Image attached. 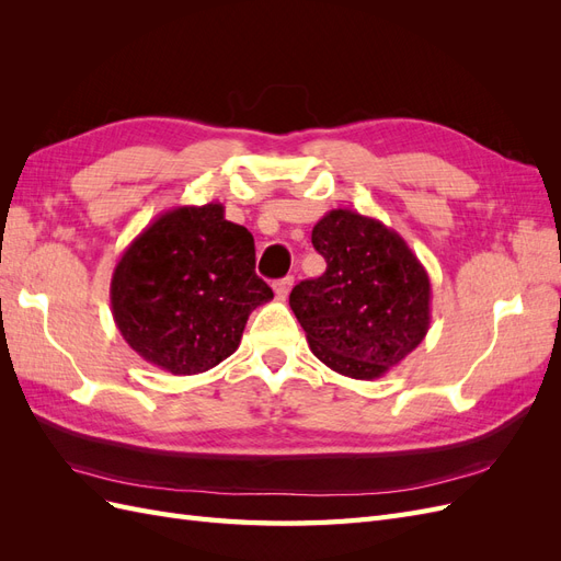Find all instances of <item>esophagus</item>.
Here are the masks:
<instances>
[{"mask_svg":"<svg viewBox=\"0 0 561 561\" xmlns=\"http://www.w3.org/2000/svg\"><path fill=\"white\" fill-rule=\"evenodd\" d=\"M293 285H295V278H293V276H285V278L276 280V283H274V293H276V297H278V299H285L287 295H290Z\"/></svg>","mask_w":561,"mask_h":561,"instance_id":"1","label":"esophagus"}]
</instances>
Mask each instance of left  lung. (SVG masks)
Instances as JSON below:
<instances>
[{
	"instance_id": "8db88e82",
	"label": "left lung",
	"mask_w": 561,
	"mask_h": 561,
	"mask_svg": "<svg viewBox=\"0 0 561 561\" xmlns=\"http://www.w3.org/2000/svg\"><path fill=\"white\" fill-rule=\"evenodd\" d=\"M328 268L301 280L290 309L320 363L371 381L428 334L431 278L402 236L375 217L330 210L311 231Z\"/></svg>"
}]
</instances>
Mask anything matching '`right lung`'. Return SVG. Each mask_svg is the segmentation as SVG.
<instances>
[{
    "label": "right lung",
    "instance_id": "1",
    "mask_svg": "<svg viewBox=\"0 0 561 561\" xmlns=\"http://www.w3.org/2000/svg\"><path fill=\"white\" fill-rule=\"evenodd\" d=\"M271 299L254 274L252 233L225 219L217 201L161 213L124 250L110 285L126 344L178 377L227 360L248 316Z\"/></svg>",
    "mask_w": 561,
    "mask_h": 561
}]
</instances>
